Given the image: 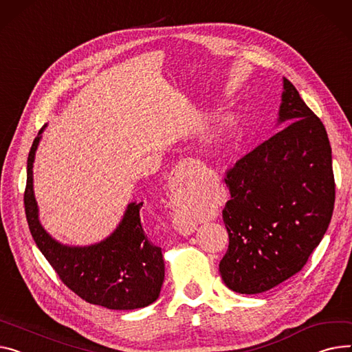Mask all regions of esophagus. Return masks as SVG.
Segmentation results:
<instances>
[{
  "mask_svg": "<svg viewBox=\"0 0 352 352\" xmlns=\"http://www.w3.org/2000/svg\"><path fill=\"white\" fill-rule=\"evenodd\" d=\"M197 168H199V161H195L192 158H185L177 164L170 178V191L173 195L190 190V186L197 178ZM174 226L181 235H191L197 229V225L192 221L182 218L177 219L174 222Z\"/></svg>",
  "mask_w": 352,
  "mask_h": 352,
  "instance_id": "obj_1",
  "label": "esophagus"
}]
</instances>
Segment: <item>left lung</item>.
Returning a JSON list of instances; mask_svg holds the SVG:
<instances>
[{"label":"left lung","mask_w":352,"mask_h":352,"mask_svg":"<svg viewBox=\"0 0 352 352\" xmlns=\"http://www.w3.org/2000/svg\"><path fill=\"white\" fill-rule=\"evenodd\" d=\"M278 124H287L226 173L222 217L229 246L223 283L241 294L267 292L298 273L330 225L336 182L325 127L283 78Z\"/></svg>","instance_id":"1"}]
</instances>
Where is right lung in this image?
Segmentation results:
<instances>
[{
    "instance_id": "obj_1",
    "label": "right lung",
    "mask_w": 352,
    "mask_h": 352,
    "mask_svg": "<svg viewBox=\"0 0 352 352\" xmlns=\"http://www.w3.org/2000/svg\"><path fill=\"white\" fill-rule=\"evenodd\" d=\"M35 137L27 164L23 194L25 215L38 249L62 282L90 304L109 310H135L150 306L161 292L164 259L161 248L146 233L140 209L143 202L127 205L123 219L110 236L90 246H66L43 229L34 195L32 167L41 134Z\"/></svg>"
}]
</instances>
